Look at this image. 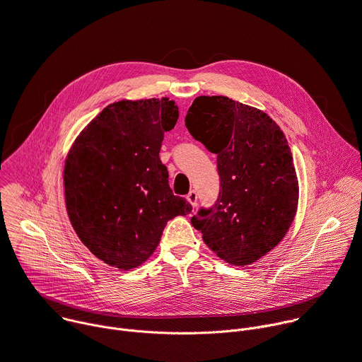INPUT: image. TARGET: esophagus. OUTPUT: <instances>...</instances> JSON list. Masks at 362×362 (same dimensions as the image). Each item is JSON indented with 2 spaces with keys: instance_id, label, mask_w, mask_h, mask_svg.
I'll list each match as a JSON object with an SVG mask.
<instances>
[{
  "instance_id": "esophagus-1",
  "label": "esophagus",
  "mask_w": 362,
  "mask_h": 362,
  "mask_svg": "<svg viewBox=\"0 0 362 362\" xmlns=\"http://www.w3.org/2000/svg\"><path fill=\"white\" fill-rule=\"evenodd\" d=\"M197 199H198V195H197V192L192 189V191H189V194L187 195V201L192 205V208H195V205H197Z\"/></svg>"
}]
</instances>
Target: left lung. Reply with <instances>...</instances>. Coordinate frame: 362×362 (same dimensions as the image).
Wrapping results in <instances>:
<instances>
[{"instance_id": "8db88e82", "label": "left lung", "mask_w": 362, "mask_h": 362, "mask_svg": "<svg viewBox=\"0 0 362 362\" xmlns=\"http://www.w3.org/2000/svg\"><path fill=\"white\" fill-rule=\"evenodd\" d=\"M185 126L216 154L221 178L216 204L191 223L218 257L252 264L281 242L297 212L298 180L284 133L264 112L226 96H198Z\"/></svg>"}]
</instances>
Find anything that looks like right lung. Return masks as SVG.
Returning a JSON list of instances; mask_svg holds the SVG:
<instances>
[{
    "mask_svg": "<svg viewBox=\"0 0 362 362\" xmlns=\"http://www.w3.org/2000/svg\"><path fill=\"white\" fill-rule=\"evenodd\" d=\"M178 106L168 98L106 106L75 139L64 168L65 206L81 242L122 270L143 264L165 223L191 212L168 185L160 160Z\"/></svg>",
    "mask_w": 362,
    "mask_h": 362,
    "instance_id": "add662e5",
    "label": "right lung"
}]
</instances>
